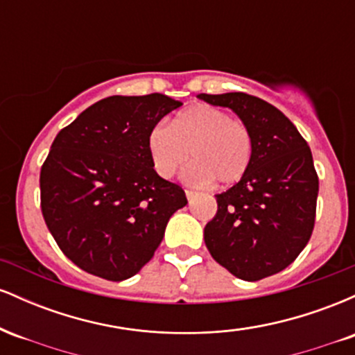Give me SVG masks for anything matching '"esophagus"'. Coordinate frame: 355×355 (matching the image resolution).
<instances>
[{"instance_id": "obj_1", "label": "esophagus", "mask_w": 355, "mask_h": 355, "mask_svg": "<svg viewBox=\"0 0 355 355\" xmlns=\"http://www.w3.org/2000/svg\"><path fill=\"white\" fill-rule=\"evenodd\" d=\"M185 195H187V198H189V202H191L195 197H197V191H193V190H185Z\"/></svg>"}]
</instances>
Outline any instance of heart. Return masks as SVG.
I'll return each mask as SVG.
<instances>
[{
    "mask_svg": "<svg viewBox=\"0 0 355 355\" xmlns=\"http://www.w3.org/2000/svg\"><path fill=\"white\" fill-rule=\"evenodd\" d=\"M148 152L157 173L172 178L189 162L187 177L195 183L230 187L245 177L254 157V135L245 121L211 105L187 108L170 123L155 125Z\"/></svg>",
    "mask_w": 355,
    "mask_h": 355,
    "instance_id": "obj_1",
    "label": "heart"
}]
</instances>
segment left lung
I'll return each mask as SVG.
<instances>
[{
    "label": "left lung",
    "instance_id": "left-lung-1",
    "mask_svg": "<svg viewBox=\"0 0 355 355\" xmlns=\"http://www.w3.org/2000/svg\"><path fill=\"white\" fill-rule=\"evenodd\" d=\"M198 98L234 110L254 135L245 177L215 195L218 207L203 230L205 245L239 279H266L291 266L312 235L319 177L311 148L280 110L257 96L235 92Z\"/></svg>",
    "mask_w": 355,
    "mask_h": 355
}]
</instances>
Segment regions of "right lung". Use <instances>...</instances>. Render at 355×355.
I'll return each instance as SVG.
<instances>
[{
    "label": "right lung",
    "mask_w": 355,
    "mask_h": 355,
    "mask_svg": "<svg viewBox=\"0 0 355 355\" xmlns=\"http://www.w3.org/2000/svg\"><path fill=\"white\" fill-rule=\"evenodd\" d=\"M180 101L160 93L108 96L64 126L40 173L42 214L64 255L101 279H130L187 205L153 170L148 133Z\"/></svg>",
    "instance_id": "right-lung-1"
}]
</instances>
